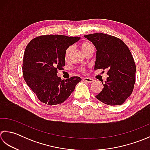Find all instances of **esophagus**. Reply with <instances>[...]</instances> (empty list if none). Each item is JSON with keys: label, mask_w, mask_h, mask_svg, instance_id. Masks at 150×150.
Returning <instances> with one entry per match:
<instances>
[{"label": "esophagus", "mask_w": 150, "mask_h": 150, "mask_svg": "<svg viewBox=\"0 0 150 150\" xmlns=\"http://www.w3.org/2000/svg\"><path fill=\"white\" fill-rule=\"evenodd\" d=\"M83 80L87 82V83H93L94 81V79L92 78H85L83 79Z\"/></svg>", "instance_id": "1"}]
</instances>
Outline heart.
<instances>
[{"instance_id": "1", "label": "heart", "mask_w": 150, "mask_h": 150, "mask_svg": "<svg viewBox=\"0 0 150 150\" xmlns=\"http://www.w3.org/2000/svg\"><path fill=\"white\" fill-rule=\"evenodd\" d=\"M80 48H81V49L82 52H83V53H85V52H86L87 50H88V49H89V48H93V46L91 45L90 43H88V42H83V43H82V44L81 45ZM71 50H72L71 47H69V48H67V49L66 50V52H65V57H66V58L69 57V54H70V53H71ZM81 71L83 72V71H85V70H84L83 68H81Z\"/></svg>"}]
</instances>
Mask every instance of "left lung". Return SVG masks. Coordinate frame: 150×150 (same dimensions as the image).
Listing matches in <instances>:
<instances>
[{"instance_id": "8db88e82", "label": "left lung", "mask_w": 150, "mask_h": 150, "mask_svg": "<svg viewBox=\"0 0 150 150\" xmlns=\"http://www.w3.org/2000/svg\"><path fill=\"white\" fill-rule=\"evenodd\" d=\"M84 37L96 48L94 70H108V77L96 98L109 105H122L135 83L136 66L129 49L121 39L103 33Z\"/></svg>"}]
</instances>
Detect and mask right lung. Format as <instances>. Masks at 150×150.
Segmentation results:
<instances>
[{
  "mask_svg": "<svg viewBox=\"0 0 150 150\" xmlns=\"http://www.w3.org/2000/svg\"><path fill=\"white\" fill-rule=\"evenodd\" d=\"M80 38L62 35L37 37L24 51L23 77L41 102L49 105L62 103L74 91L81 79L74 76L66 79L57 75L65 65V52Z\"/></svg>",
  "mask_w": 150,
  "mask_h": 150,
  "instance_id": "1",
  "label": "right lung"
}]
</instances>
